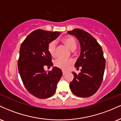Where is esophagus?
Masks as SVG:
<instances>
[{
  "label": "esophagus",
  "mask_w": 121,
  "mask_h": 121,
  "mask_svg": "<svg viewBox=\"0 0 121 121\" xmlns=\"http://www.w3.org/2000/svg\"><path fill=\"white\" fill-rule=\"evenodd\" d=\"M66 73V72H65V71H64V70H62V75H63V76H65Z\"/></svg>",
  "instance_id": "1"
}]
</instances>
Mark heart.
I'll return each mask as SVG.
<instances>
[{
  "label": "heart",
  "mask_w": 121,
  "mask_h": 121,
  "mask_svg": "<svg viewBox=\"0 0 121 121\" xmlns=\"http://www.w3.org/2000/svg\"><path fill=\"white\" fill-rule=\"evenodd\" d=\"M62 41L66 47L71 51H74L77 47V43L74 37L73 36H67L62 39ZM56 42L55 41H52L48 44V51L51 56L55 57L56 56ZM72 64V61L69 60H65L62 59H56L54 61V65L56 67L59 68L63 70H66L70 67Z\"/></svg>",
  "instance_id": "b5f03b06"
}]
</instances>
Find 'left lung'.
<instances>
[{"mask_svg":"<svg viewBox=\"0 0 121 121\" xmlns=\"http://www.w3.org/2000/svg\"><path fill=\"white\" fill-rule=\"evenodd\" d=\"M76 37L81 46V53L75 68H82L77 74L73 72L74 78L70 82V88L74 95L89 97L96 93L103 80L105 59L101 45L91 34L81 29L68 31Z\"/></svg>","mask_w":121,"mask_h":121,"instance_id":"8db88e82","label":"left lung"}]
</instances>
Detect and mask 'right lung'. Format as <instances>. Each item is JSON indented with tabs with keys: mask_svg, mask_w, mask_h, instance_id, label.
I'll use <instances>...</instances> for the list:
<instances>
[{
	"mask_svg": "<svg viewBox=\"0 0 121 121\" xmlns=\"http://www.w3.org/2000/svg\"><path fill=\"white\" fill-rule=\"evenodd\" d=\"M60 34L37 30L28 35L21 44L17 62L19 74L27 91L37 98L52 96L62 76L59 68L53 67L48 72L44 68L53 66L48 46Z\"/></svg>",
	"mask_w": 121,
	"mask_h": 121,
	"instance_id": "right-lung-1",
	"label": "right lung"
}]
</instances>
